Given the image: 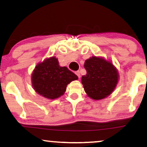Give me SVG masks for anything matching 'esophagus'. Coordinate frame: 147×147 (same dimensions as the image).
<instances>
[{
	"label": "esophagus",
	"mask_w": 147,
	"mask_h": 147,
	"mask_svg": "<svg viewBox=\"0 0 147 147\" xmlns=\"http://www.w3.org/2000/svg\"><path fill=\"white\" fill-rule=\"evenodd\" d=\"M75 74H76V75H77L78 77L80 78V71H76V72H75Z\"/></svg>",
	"instance_id": "34e87169"
}]
</instances>
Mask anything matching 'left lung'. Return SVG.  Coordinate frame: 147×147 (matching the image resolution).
Masks as SVG:
<instances>
[{"instance_id":"1","label":"left lung","mask_w":147,"mask_h":147,"mask_svg":"<svg viewBox=\"0 0 147 147\" xmlns=\"http://www.w3.org/2000/svg\"><path fill=\"white\" fill-rule=\"evenodd\" d=\"M84 67L86 74L82 76L81 82L90 98L100 100L112 93L119 80V73L112 63L92 57L86 60Z\"/></svg>"}]
</instances>
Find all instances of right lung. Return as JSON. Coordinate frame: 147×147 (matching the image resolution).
Listing matches in <instances>:
<instances>
[{"label":"right lung","instance_id":"right-lung-1","mask_svg":"<svg viewBox=\"0 0 147 147\" xmlns=\"http://www.w3.org/2000/svg\"><path fill=\"white\" fill-rule=\"evenodd\" d=\"M78 76L66 67H60L55 57L46 59L36 66L32 74V84L35 91L49 99L64 94L68 84Z\"/></svg>","mask_w":147,"mask_h":147}]
</instances>
